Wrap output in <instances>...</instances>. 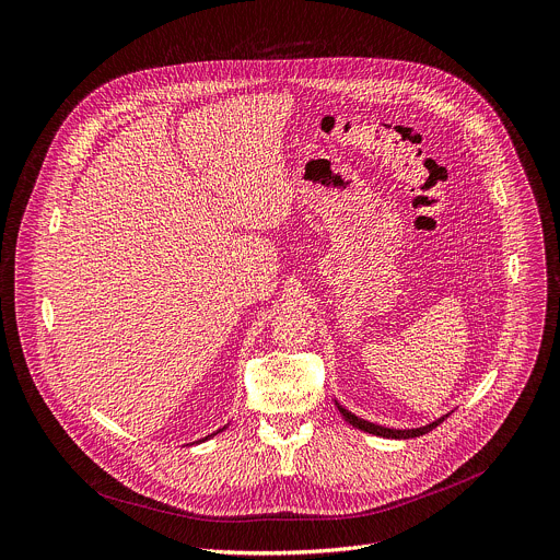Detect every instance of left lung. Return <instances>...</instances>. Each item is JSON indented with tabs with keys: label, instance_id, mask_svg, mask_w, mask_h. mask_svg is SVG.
<instances>
[{
	"label": "left lung",
	"instance_id": "left-lung-1",
	"mask_svg": "<svg viewBox=\"0 0 560 560\" xmlns=\"http://www.w3.org/2000/svg\"><path fill=\"white\" fill-rule=\"evenodd\" d=\"M332 401H335V406H338L340 415H342L353 428L364 430V432L375 434V436H386V439H412V436H421V434L430 432L432 428H436L445 417L451 415V412L443 415V417H439V419H434V421H430V423H425V425H419V428H386V425H380V423H373V421H366V419L353 415V412H351L349 408H345L338 399H332Z\"/></svg>",
	"mask_w": 560,
	"mask_h": 560
}]
</instances>
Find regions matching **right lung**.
I'll return each mask as SVG.
<instances>
[{
    "instance_id": "obj_1",
    "label": "right lung",
    "mask_w": 560,
    "mask_h": 560,
    "mask_svg": "<svg viewBox=\"0 0 560 560\" xmlns=\"http://www.w3.org/2000/svg\"><path fill=\"white\" fill-rule=\"evenodd\" d=\"M228 425H230V423H225V425H222V428H218V430H215V432H211V434H207V436H202V439H198V441H207V439H211V436H213V434H218V432H222V430H225V428H228ZM198 441H196V443H198Z\"/></svg>"
}]
</instances>
